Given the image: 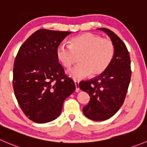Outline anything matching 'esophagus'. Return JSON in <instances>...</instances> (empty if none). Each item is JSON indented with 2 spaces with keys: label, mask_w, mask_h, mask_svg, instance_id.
Segmentation results:
<instances>
[{
  "label": "esophagus",
  "mask_w": 147,
  "mask_h": 147,
  "mask_svg": "<svg viewBox=\"0 0 147 147\" xmlns=\"http://www.w3.org/2000/svg\"><path fill=\"white\" fill-rule=\"evenodd\" d=\"M74 82H75V90H76L77 91H78L80 90V88H79V82L77 80H74Z\"/></svg>",
  "instance_id": "esophagus-1"
}]
</instances>
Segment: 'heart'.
Instances as JSON below:
<instances>
[{
    "mask_svg": "<svg viewBox=\"0 0 147 147\" xmlns=\"http://www.w3.org/2000/svg\"><path fill=\"white\" fill-rule=\"evenodd\" d=\"M58 60L65 67H69L79 57L80 64L70 68L66 74L74 80L100 75L106 69L114 55V45L110 39L85 33L72 38L69 45L61 44L57 48Z\"/></svg>",
    "mask_w": 147,
    "mask_h": 147,
    "instance_id": "b5f03b06",
    "label": "heart"
}]
</instances>
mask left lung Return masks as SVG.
Wrapping results in <instances>:
<instances>
[{
    "instance_id": "1",
    "label": "left lung",
    "mask_w": 147,
    "mask_h": 147,
    "mask_svg": "<svg viewBox=\"0 0 147 147\" xmlns=\"http://www.w3.org/2000/svg\"><path fill=\"white\" fill-rule=\"evenodd\" d=\"M114 45V55L105 71L90 80L79 83L82 90L89 94L90 99L82 109L88 119L97 121L113 116L123 105L131 80L129 53L123 41L111 30L100 28Z\"/></svg>"
}]
</instances>
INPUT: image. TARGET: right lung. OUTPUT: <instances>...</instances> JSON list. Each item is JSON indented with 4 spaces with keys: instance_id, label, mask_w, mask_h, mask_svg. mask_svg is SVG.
Returning a JSON list of instances; mask_svg holds the SVG:
<instances>
[{
    "instance_id": "1",
    "label": "right lung",
    "mask_w": 147,
    "mask_h": 147,
    "mask_svg": "<svg viewBox=\"0 0 147 147\" xmlns=\"http://www.w3.org/2000/svg\"><path fill=\"white\" fill-rule=\"evenodd\" d=\"M70 31L39 29L22 45L13 67L14 93L24 114L34 122L56 119L65 100L75 90L56 55L57 48Z\"/></svg>"
}]
</instances>
